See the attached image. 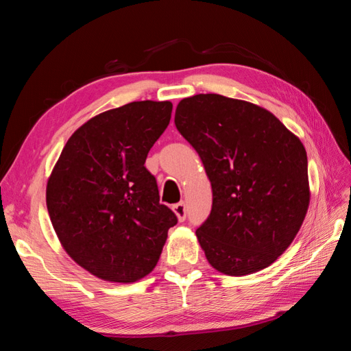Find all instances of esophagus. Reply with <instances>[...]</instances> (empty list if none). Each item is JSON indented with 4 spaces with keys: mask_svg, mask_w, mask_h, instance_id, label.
I'll list each match as a JSON object with an SVG mask.
<instances>
[{
    "mask_svg": "<svg viewBox=\"0 0 351 351\" xmlns=\"http://www.w3.org/2000/svg\"><path fill=\"white\" fill-rule=\"evenodd\" d=\"M173 210H174V214L177 215L178 221H184L186 219L187 210H186V204H184V202H180V204H176L173 206Z\"/></svg>",
    "mask_w": 351,
    "mask_h": 351,
    "instance_id": "obj_1",
    "label": "esophagus"
}]
</instances>
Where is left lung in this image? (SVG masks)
<instances>
[{
    "mask_svg": "<svg viewBox=\"0 0 351 351\" xmlns=\"http://www.w3.org/2000/svg\"><path fill=\"white\" fill-rule=\"evenodd\" d=\"M174 123L212 186L210 214L196 230L208 262L232 277L269 267L309 208L303 143L269 111L217 93L180 101Z\"/></svg>",
    "mask_w": 351,
    "mask_h": 351,
    "instance_id": "8db88e82",
    "label": "left lung"
}]
</instances>
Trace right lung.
<instances>
[{
	"label": "right lung",
	"mask_w": 351,
	"mask_h": 351,
	"mask_svg": "<svg viewBox=\"0 0 351 351\" xmlns=\"http://www.w3.org/2000/svg\"><path fill=\"white\" fill-rule=\"evenodd\" d=\"M171 111L169 101H139L93 117L71 134L52 169V227L70 258L101 280L146 277L177 224L145 167Z\"/></svg>",
	"instance_id": "add662e5"
}]
</instances>
